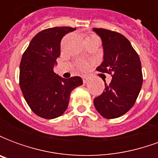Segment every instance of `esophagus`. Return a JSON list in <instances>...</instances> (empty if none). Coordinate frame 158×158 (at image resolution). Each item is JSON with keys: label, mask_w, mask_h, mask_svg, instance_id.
<instances>
[{"label": "esophagus", "mask_w": 158, "mask_h": 158, "mask_svg": "<svg viewBox=\"0 0 158 158\" xmlns=\"http://www.w3.org/2000/svg\"><path fill=\"white\" fill-rule=\"evenodd\" d=\"M83 82L86 84V83L89 82V79L87 78V77H83Z\"/></svg>", "instance_id": "esophagus-1"}]
</instances>
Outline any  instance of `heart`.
Here are the masks:
<instances>
[{
	"label": "heart",
	"mask_w": 158,
	"mask_h": 158,
	"mask_svg": "<svg viewBox=\"0 0 158 158\" xmlns=\"http://www.w3.org/2000/svg\"><path fill=\"white\" fill-rule=\"evenodd\" d=\"M87 38H96V36L95 35H90V36H87L85 39H87ZM87 67H88V64L86 63V62H79V68L81 70H85L86 69H87Z\"/></svg>",
	"instance_id": "heart-1"
}]
</instances>
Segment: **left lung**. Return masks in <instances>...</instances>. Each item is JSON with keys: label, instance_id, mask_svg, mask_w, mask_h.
I'll list each match as a JSON object with an SVG mask.
<instances>
[{"label": "left lung", "instance_id": "obj_1", "mask_svg": "<svg viewBox=\"0 0 158 158\" xmlns=\"http://www.w3.org/2000/svg\"><path fill=\"white\" fill-rule=\"evenodd\" d=\"M102 42L103 62L96 70L112 73V81L94 99L96 111L105 118L123 116L135 102L143 82L138 54L126 37L111 30L93 29Z\"/></svg>", "mask_w": 158, "mask_h": 158}]
</instances>
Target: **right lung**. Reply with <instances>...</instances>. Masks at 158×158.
Masks as SVG:
<instances>
[{
    "mask_svg": "<svg viewBox=\"0 0 158 158\" xmlns=\"http://www.w3.org/2000/svg\"><path fill=\"white\" fill-rule=\"evenodd\" d=\"M75 28L55 27L38 33L21 59L19 85L26 102L36 115L45 119L62 116L73 89L82 85L79 76L63 79L54 73L62 37Z\"/></svg>",
    "mask_w": 158,
    "mask_h": 158,
    "instance_id": "1",
    "label": "right lung"
}]
</instances>
